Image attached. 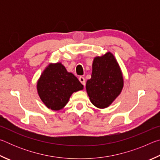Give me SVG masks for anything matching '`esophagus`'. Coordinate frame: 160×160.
Wrapping results in <instances>:
<instances>
[{"mask_svg": "<svg viewBox=\"0 0 160 160\" xmlns=\"http://www.w3.org/2000/svg\"><path fill=\"white\" fill-rule=\"evenodd\" d=\"M79 80H80V82L82 83L84 86L85 85V78H84V77L80 76L79 78Z\"/></svg>", "mask_w": 160, "mask_h": 160, "instance_id": "obj_1", "label": "esophagus"}]
</instances>
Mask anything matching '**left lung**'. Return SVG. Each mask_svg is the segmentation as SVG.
<instances>
[{
    "mask_svg": "<svg viewBox=\"0 0 160 160\" xmlns=\"http://www.w3.org/2000/svg\"><path fill=\"white\" fill-rule=\"evenodd\" d=\"M123 86L120 67L112 53L94 58L91 79L86 83L87 92L94 106L100 109L109 107L121 93Z\"/></svg>",
    "mask_w": 160,
    "mask_h": 160,
    "instance_id": "8db88e82",
    "label": "left lung"
}]
</instances>
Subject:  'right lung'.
Wrapping results in <instances>:
<instances>
[{"label":"right lung","mask_w":160,"mask_h":160,"mask_svg":"<svg viewBox=\"0 0 160 160\" xmlns=\"http://www.w3.org/2000/svg\"><path fill=\"white\" fill-rule=\"evenodd\" d=\"M82 89L83 85L78 78L67 72L61 63L50 64L37 82L40 98L48 108L55 111L63 108L71 94Z\"/></svg>","instance_id":"add662e5"}]
</instances>
